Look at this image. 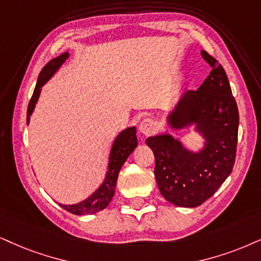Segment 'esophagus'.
Instances as JSON below:
<instances>
[{
    "mask_svg": "<svg viewBox=\"0 0 261 261\" xmlns=\"http://www.w3.org/2000/svg\"><path fill=\"white\" fill-rule=\"evenodd\" d=\"M138 130H140L141 134L146 135V136H149L155 131V124L154 121L147 118V119H143L140 123V126H138Z\"/></svg>",
    "mask_w": 261,
    "mask_h": 261,
    "instance_id": "34e87169",
    "label": "esophagus"
}]
</instances>
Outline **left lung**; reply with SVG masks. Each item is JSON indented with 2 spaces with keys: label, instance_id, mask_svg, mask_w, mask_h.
<instances>
[{
  "label": "left lung",
  "instance_id": "1",
  "mask_svg": "<svg viewBox=\"0 0 261 261\" xmlns=\"http://www.w3.org/2000/svg\"><path fill=\"white\" fill-rule=\"evenodd\" d=\"M202 58L212 71L196 91H186L170 112L173 130L190 126L203 137L200 150L193 151L170 134L148 137L155 156V180L169 202L197 207L219 189L231 173L236 158L239 110L223 66L204 50Z\"/></svg>",
  "mask_w": 261,
  "mask_h": 261
}]
</instances>
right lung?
Segmentation results:
<instances>
[{
	"label": "right lung",
	"instance_id": "obj_1",
	"mask_svg": "<svg viewBox=\"0 0 261 261\" xmlns=\"http://www.w3.org/2000/svg\"><path fill=\"white\" fill-rule=\"evenodd\" d=\"M70 54L67 51L64 54L59 55L58 58L53 59L48 62L47 65L43 67L41 73L38 75L37 84H36L34 95H32L31 100H30L28 107V117H26V123H30V117L34 113L36 103H37L39 95H41L42 87L55 74L61 65L67 60ZM137 147V137H136V127L131 126L125 128L121 133L115 137V140L112 144L110 158H108V167L106 177H105L103 182L100 187L97 188L90 196L87 199L81 201V202L74 204H62L59 203L62 208L68 211L72 214H77V216H83V214H92L100 212L110 204L113 199L115 187H117V179L119 171L123 166L125 161L130 154Z\"/></svg>",
	"mask_w": 261,
	"mask_h": 261
}]
</instances>
